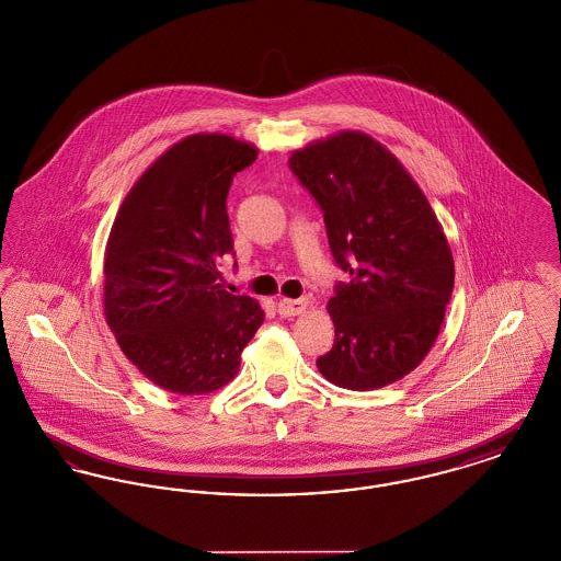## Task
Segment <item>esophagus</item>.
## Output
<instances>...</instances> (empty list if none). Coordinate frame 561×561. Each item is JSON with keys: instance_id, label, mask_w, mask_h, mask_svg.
<instances>
[{"instance_id": "1", "label": "esophagus", "mask_w": 561, "mask_h": 561, "mask_svg": "<svg viewBox=\"0 0 561 561\" xmlns=\"http://www.w3.org/2000/svg\"><path fill=\"white\" fill-rule=\"evenodd\" d=\"M307 309V300L305 298H282L279 302H277V313L282 316V318H294V316H298V313H302Z\"/></svg>"}]
</instances>
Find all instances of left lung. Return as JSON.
Here are the masks:
<instances>
[{
    "mask_svg": "<svg viewBox=\"0 0 561 561\" xmlns=\"http://www.w3.org/2000/svg\"><path fill=\"white\" fill-rule=\"evenodd\" d=\"M288 165L323 213L334 263L351 275L328 302L336 339L318 368L343 389L391 385L425 359L453 296V252L437 216L368 134L313 142Z\"/></svg>",
    "mask_w": 561,
    "mask_h": 561,
    "instance_id": "obj_1",
    "label": "left lung"
}]
</instances>
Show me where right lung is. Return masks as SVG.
Wrapping results in <instances>:
<instances>
[{"instance_id": "add662e5", "label": "right lung", "mask_w": 561, "mask_h": 561, "mask_svg": "<svg viewBox=\"0 0 561 561\" xmlns=\"http://www.w3.org/2000/svg\"><path fill=\"white\" fill-rule=\"evenodd\" d=\"M259 151L227 134H193L130 188L108 236L105 316L134 366L165 391L227 385L265 311L220 284L233 252L227 195Z\"/></svg>"}]
</instances>
